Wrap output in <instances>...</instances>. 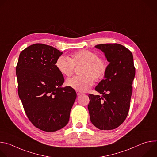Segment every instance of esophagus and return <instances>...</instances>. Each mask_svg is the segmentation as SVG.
Wrapping results in <instances>:
<instances>
[{
	"mask_svg": "<svg viewBox=\"0 0 157 157\" xmlns=\"http://www.w3.org/2000/svg\"><path fill=\"white\" fill-rule=\"evenodd\" d=\"M76 93H77L78 96H79V95H81L82 94L81 92H79V91H76Z\"/></svg>",
	"mask_w": 157,
	"mask_h": 157,
	"instance_id": "obj_1",
	"label": "esophagus"
}]
</instances>
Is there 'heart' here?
I'll use <instances>...</instances> for the list:
<instances>
[{
    "label": "heart",
    "instance_id": "heart-1",
    "mask_svg": "<svg viewBox=\"0 0 157 157\" xmlns=\"http://www.w3.org/2000/svg\"><path fill=\"white\" fill-rule=\"evenodd\" d=\"M55 66L59 72L66 76L73 73L75 66H81L79 71L81 75L70 78L66 82L67 86L79 92L87 91L93 84L94 79H102L107 70V61L89 50L78 51L71 58L61 55L57 58Z\"/></svg>",
    "mask_w": 157,
    "mask_h": 157
}]
</instances>
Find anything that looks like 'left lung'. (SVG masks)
I'll return each instance as SVG.
<instances>
[{
	"label": "left lung",
	"instance_id": "obj_1",
	"mask_svg": "<svg viewBox=\"0 0 157 157\" xmlns=\"http://www.w3.org/2000/svg\"><path fill=\"white\" fill-rule=\"evenodd\" d=\"M109 62L104 78L95 87L99 95L89 94L88 110L92 124L100 130L116 128L125 120L130 108L136 74L131 52L122 44L96 45Z\"/></svg>",
	"mask_w": 157,
	"mask_h": 157
}]
</instances>
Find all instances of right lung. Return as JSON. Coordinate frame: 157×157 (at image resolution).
<instances>
[{
	"label": "right lung",
	"instance_id": "1",
	"mask_svg": "<svg viewBox=\"0 0 157 157\" xmlns=\"http://www.w3.org/2000/svg\"><path fill=\"white\" fill-rule=\"evenodd\" d=\"M63 53L41 43L22 51L16 67L18 93L34 126L48 132L60 130L69 122L76 98L75 89L63 87L64 79L55 63Z\"/></svg>",
	"mask_w": 157,
	"mask_h": 157
}]
</instances>
